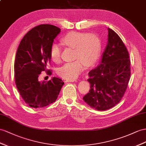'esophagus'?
Instances as JSON below:
<instances>
[{"instance_id": "obj_1", "label": "esophagus", "mask_w": 146, "mask_h": 146, "mask_svg": "<svg viewBox=\"0 0 146 146\" xmlns=\"http://www.w3.org/2000/svg\"><path fill=\"white\" fill-rule=\"evenodd\" d=\"M75 80H66V82H74Z\"/></svg>"}]
</instances>
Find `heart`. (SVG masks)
I'll use <instances>...</instances> for the list:
<instances>
[{"mask_svg":"<svg viewBox=\"0 0 146 146\" xmlns=\"http://www.w3.org/2000/svg\"><path fill=\"white\" fill-rule=\"evenodd\" d=\"M62 44L67 47L74 48V58L72 62L66 63L58 70L60 76L67 80H74L88 66L94 64L98 59L101 44L99 37L94 34L70 32L61 39ZM62 48L58 44H53L50 49V58L55 63L61 59Z\"/></svg>","mask_w":146,"mask_h":146,"instance_id":"b5f03b06","label":"heart"}]
</instances>
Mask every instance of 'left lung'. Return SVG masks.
I'll use <instances>...</instances> for the list:
<instances>
[{"mask_svg": "<svg viewBox=\"0 0 146 146\" xmlns=\"http://www.w3.org/2000/svg\"><path fill=\"white\" fill-rule=\"evenodd\" d=\"M129 52L119 36L108 28V43L99 64L89 72L90 89L84 101L98 110H106L118 104L130 79Z\"/></svg>", "mask_w": 146, "mask_h": 146, "instance_id": "1", "label": "left lung"}]
</instances>
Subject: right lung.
<instances>
[{"instance_id":"obj_1","label":"right lung","mask_w":146,"mask_h":146,"mask_svg":"<svg viewBox=\"0 0 146 146\" xmlns=\"http://www.w3.org/2000/svg\"><path fill=\"white\" fill-rule=\"evenodd\" d=\"M60 29L48 24L33 28L25 35L18 46L14 64L15 81L20 94L30 107L42 108L54 103L64 84L54 77L47 82H40L42 72L51 75L47 69L50 62V49Z\"/></svg>"}]
</instances>
